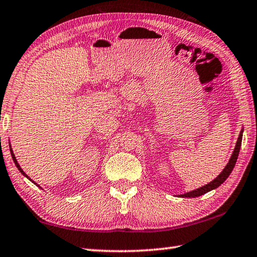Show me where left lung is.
Instances as JSON below:
<instances>
[{"instance_id": "left-lung-1", "label": "left lung", "mask_w": 257, "mask_h": 257, "mask_svg": "<svg viewBox=\"0 0 257 257\" xmlns=\"http://www.w3.org/2000/svg\"><path fill=\"white\" fill-rule=\"evenodd\" d=\"M242 134H243V130H242V132H240V134L238 136L237 143H236V146H235V149H234V152H233L232 157H230L227 166H226L223 172L219 174V176H217V177H216L213 180V182H210L209 184L203 186V187H200V188L196 189V190H193V192H189L187 194L180 195V196H182V197H197V196H202V195L206 194L207 192H209V190L217 188L219 185H222L225 182V180L227 179V177L230 175V173H232V170H233L234 166L236 164V160H237V157H238L240 145H242V137H243Z\"/></svg>"}]
</instances>
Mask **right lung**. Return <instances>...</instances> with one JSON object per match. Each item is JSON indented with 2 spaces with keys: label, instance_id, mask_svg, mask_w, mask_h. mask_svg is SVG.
<instances>
[{
  "label": "right lung",
  "instance_id": "right-lung-1",
  "mask_svg": "<svg viewBox=\"0 0 257 257\" xmlns=\"http://www.w3.org/2000/svg\"><path fill=\"white\" fill-rule=\"evenodd\" d=\"M10 152H11V155H12V158H13V162H14V164L15 165H17V167H18V169L20 170V172H21L24 176H25V177H28V175L27 174H25L24 172H23V170H22V168L21 167H20V165H19V163H18V160H17V158H15V156H14V154H13V152H12V149L11 148H10ZM29 178V177H28ZM30 180H31V178H29ZM34 183V182H33ZM35 184V183H34Z\"/></svg>",
  "mask_w": 257,
  "mask_h": 257
}]
</instances>
